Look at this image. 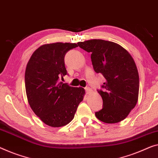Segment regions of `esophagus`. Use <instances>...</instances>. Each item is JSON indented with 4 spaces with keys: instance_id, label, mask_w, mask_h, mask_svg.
Masks as SVG:
<instances>
[{
    "instance_id": "34e87169",
    "label": "esophagus",
    "mask_w": 158,
    "mask_h": 158,
    "mask_svg": "<svg viewBox=\"0 0 158 158\" xmlns=\"http://www.w3.org/2000/svg\"><path fill=\"white\" fill-rule=\"evenodd\" d=\"M85 93L87 94H90L92 92V89L90 88H89V87H86V88H85Z\"/></svg>"
}]
</instances>
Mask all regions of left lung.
Here are the masks:
<instances>
[{"mask_svg":"<svg viewBox=\"0 0 158 158\" xmlns=\"http://www.w3.org/2000/svg\"><path fill=\"white\" fill-rule=\"evenodd\" d=\"M77 45L90 52L93 69L106 79L102 89L98 90L103 103L95 113L96 118L106 123L124 120L138 98L139 75L133 58L122 46L110 41L91 39Z\"/></svg>","mask_w":158,"mask_h":158,"instance_id":"left-lung-1","label":"left lung"}]
</instances>
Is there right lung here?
Instances as JSON below:
<instances>
[{
  "label": "right lung",
  "instance_id": "1",
  "mask_svg": "<svg viewBox=\"0 0 158 158\" xmlns=\"http://www.w3.org/2000/svg\"><path fill=\"white\" fill-rule=\"evenodd\" d=\"M76 43L45 44L36 50L27 64L25 85L31 109L45 124L58 127L74 118L85 90L60 81L68 74L64 58Z\"/></svg>",
  "mask_w": 158,
  "mask_h": 158
}]
</instances>
